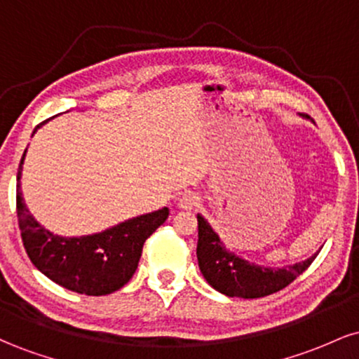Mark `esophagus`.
<instances>
[{"instance_id":"obj_1","label":"esophagus","mask_w":359,"mask_h":359,"mask_svg":"<svg viewBox=\"0 0 359 359\" xmlns=\"http://www.w3.org/2000/svg\"><path fill=\"white\" fill-rule=\"evenodd\" d=\"M201 203V197L196 192H184L179 197V208L185 209V211H191V209L197 208Z\"/></svg>"}]
</instances>
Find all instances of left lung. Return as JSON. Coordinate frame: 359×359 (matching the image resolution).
Instances as JSON below:
<instances>
[{"label":"left lung","instance_id":"obj_1","mask_svg":"<svg viewBox=\"0 0 359 359\" xmlns=\"http://www.w3.org/2000/svg\"><path fill=\"white\" fill-rule=\"evenodd\" d=\"M197 228H199L197 262H199L201 273L208 280L209 285L228 297L258 299L275 294L294 282L302 271H306L320 251L304 262L282 269H271V266L251 263L234 255L233 251L226 250L221 238L201 214H197Z\"/></svg>","mask_w":359,"mask_h":359}]
</instances>
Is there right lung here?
<instances>
[{
	"instance_id": "right-lung-1",
	"label": "right lung",
	"mask_w": 359,
	"mask_h": 359,
	"mask_svg": "<svg viewBox=\"0 0 359 359\" xmlns=\"http://www.w3.org/2000/svg\"><path fill=\"white\" fill-rule=\"evenodd\" d=\"M25 155L27 150L16 175V214L28 258L45 277L77 294L97 297L119 290L133 277L147 238L165 222L168 208L131 217L101 233L59 236L43 228L25 204L20 184Z\"/></svg>"
}]
</instances>
